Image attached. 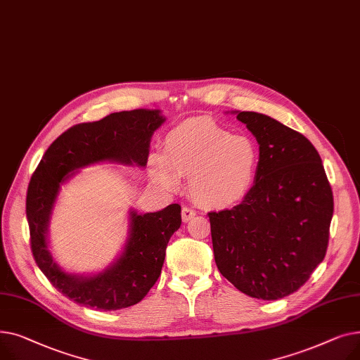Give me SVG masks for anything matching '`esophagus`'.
I'll return each instance as SVG.
<instances>
[{
	"label": "esophagus",
	"mask_w": 360,
	"mask_h": 360,
	"mask_svg": "<svg viewBox=\"0 0 360 360\" xmlns=\"http://www.w3.org/2000/svg\"><path fill=\"white\" fill-rule=\"evenodd\" d=\"M194 216H195V210L193 209V207H188V205L182 207V220L185 223L190 221L191 219H194Z\"/></svg>",
	"instance_id": "obj_1"
}]
</instances>
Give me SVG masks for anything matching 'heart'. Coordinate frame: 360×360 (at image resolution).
<instances>
[{"instance_id":"b5f03b06","label":"heart","mask_w":360,"mask_h":360,"mask_svg":"<svg viewBox=\"0 0 360 360\" xmlns=\"http://www.w3.org/2000/svg\"><path fill=\"white\" fill-rule=\"evenodd\" d=\"M258 144L233 136L220 125L194 120L167 134L165 155L150 159V174L166 190H178L181 176L191 178L194 198L213 209H226L247 197L259 169Z\"/></svg>"}]
</instances>
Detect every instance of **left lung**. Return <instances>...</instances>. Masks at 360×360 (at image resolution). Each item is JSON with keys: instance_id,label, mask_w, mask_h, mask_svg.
I'll return each mask as SVG.
<instances>
[{"instance_id": "1", "label": "left lung", "mask_w": 360, "mask_h": 360, "mask_svg": "<svg viewBox=\"0 0 360 360\" xmlns=\"http://www.w3.org/2000/svg\"><path fill=\"white\" fill-rule=\"evenodd\" d=\"M259 146L251 193L209 213L219 271L242 293L276 300L304 286L328 245L334 201L316 148L258 112H236Z\"/></svg>"}]
</instances>
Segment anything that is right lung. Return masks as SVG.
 Segmentation results:
<instances>
[{
  "mask_svg": "<svg viewBox=\"0 0 360 360\" xmlns=\"http://www.w3.org/2000/svg\"><path fill=\"white\" fill-rule=\"evenodd\" d=\"M163 122L159 109H134L74 125L48 147L32 175L26 216L34 261L55 289L80 305L117 311L139 304L160 276L167 242L182 221L181 205L144 214L131 209L120 257L99 273L75 274L60 267L49 250V221L61 185L96 163L144 167L151 137Z\"/></svg>",
  "mask_w": 360,
  "mask_h": 360,
  "instance_id": "obj_1",
  "label": "right lung"
}]
</instances>
